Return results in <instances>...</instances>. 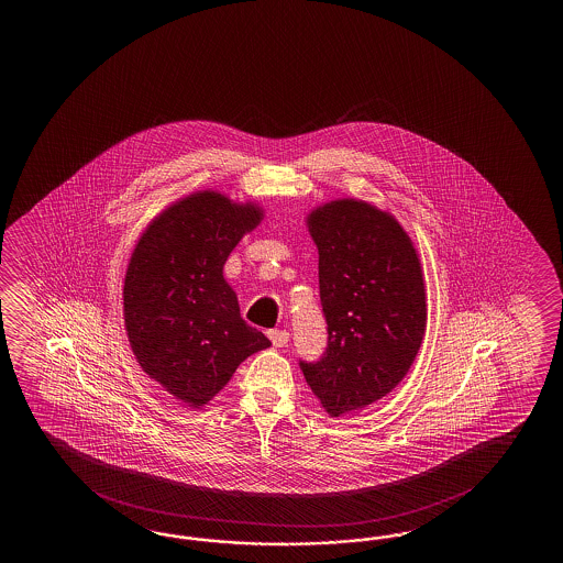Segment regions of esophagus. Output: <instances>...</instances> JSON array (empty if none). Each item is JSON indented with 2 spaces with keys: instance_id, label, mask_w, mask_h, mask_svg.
<instances>
[{
  "instance_id": "34e87169",
  "label": "esophagus",
  "mask_w": 563,
  "mask_h": 563,
  "mask_svg": "<svg viewBox=\"0 0 563 563\" xmlns=\"http://www.w3.org/2000/svg\"><path fill=\"white\" fill-rule=\"evenodd\" d=\"M267 335H269L272 344L276 347L287 346V342H289V332L287 330H269Z\"/></svg>"
}]
</instances>
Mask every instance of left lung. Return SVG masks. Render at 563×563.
<instances>
[{
	"mask_svg": "<svg viewBox=\"0 0 563 563\" xmlns=\"http://www.w3.org/2000/svg\"><path fill=\"white\" fill-rule=\"evenodd\" d=\"M318 247L328 347L299 362L330 417L393 393L419 354L427 291L415 243L395 216L360 199H335L306 217Z\"/></svg>",
	"mask_w": 563,
	"mask_h": 563,
	"instance_id": "1",
	"label": "left lung"
}]
</instances>
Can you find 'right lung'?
Segmentation results:
<instances>
[{
  "label": "right lung",
  "instance_id": "add662e5",
  "mask_svg": "<svg viewBox=\"0 0 563 563\" xmlns=\"http://www.w3.org/2000/svg\"><path fill=\"white\" fill-rule=\"evenodd\" d=\"M262 219L260 205L207 189L168 205L134 245L122 287L132 354L189 407H205L243 360L272 346L241 318L223 277L229 253Z\"/></svg>",
  "mask_w": 563,
  "mask_h": 563
}]
</instances>
